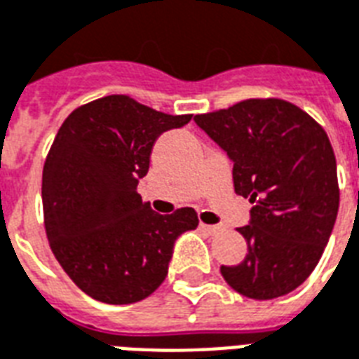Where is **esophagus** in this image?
Wrapping results in <instances>:
<instances>
[{"label": "esophagus", "mask_w": 359, "mask_h": 359, "mask_svg": "<svg viewBox=\"0 0 359 359\" xmlns=\"http://www.w3.org/2000/svg\"><path fill=\"white\" fill-rule=\"evenodd\" d=\"M200 229L204 230V232H208V234H217V232H219V226H215V224L200 223Z\"/></svg>", "instance_id": "1"}]
</instances>
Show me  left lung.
<instances>
[{
	"label": "left lung",
	"mask_w": 359,
	"mask_h": 359,
	"mask_svg": "<svg viewBox=\"0 0 359 359\" xmlns=\"http://www.w3.org/2000/svg\"><path fill=\"white\" fill-rule=\"evenodd\" d=\"M194 121L232 159L234 191L252 204L251 221L238 229L245 258L221 266V275L252 299L292 292L316 268L337 219V163L326 130L283 99H247Z\"/></svg>",
	"instance_id": "1"
}]
</instances>
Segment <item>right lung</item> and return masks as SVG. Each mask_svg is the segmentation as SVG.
Masks as SVG:
<instances>
[{
    "label": "right lung",
    "instance_id": "right-lung-1",
    "mask_svg": "<svg viewBox=\"0 0 359 359\" xmlns=\"http://www.w3.org/2000/svg\"><path fill=\"white\" fill-rule=\"evenodd\" d=\"M129 95H108L69 114L43 168L44 229L55 260L82 292L127 305L154 294L177 236L198 226L193 208L159 215L142 202L155 140L189 123Z\"/></svg>",
    "mask_w": 359,
    "mask_h": 359
}]
</instances>
